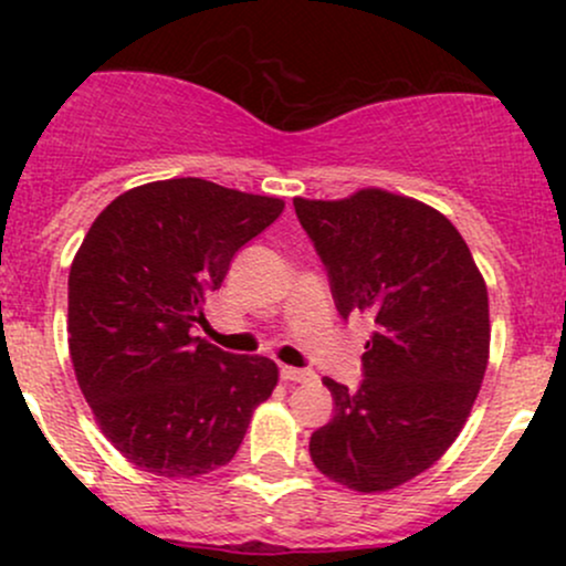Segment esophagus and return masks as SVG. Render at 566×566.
I'll return each instance as SVG.
<instances>
[{"label":"esophagus","mask_w":566,"mask_h":566,"mask_svg":"<svg viewBox=\"0 0 566 566\" xmlns=\"http://www.w3.org/2000/svg\"><path fill=\"white\" fill-rule=\"evenodd\" d=\"M282 380H287V382H308V380H314V373H311V369L282 367Z\"/></svg>","instance_id":"1"}]
</instances>
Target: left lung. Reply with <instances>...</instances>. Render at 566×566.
Instances as JSON below:
<instances>
[{
	"instance_id": "obj_1",
	"label": "left lung",
	"mask_w": 566,
	"mask_h": 566,
	"mask_svg": "<svg viewBox=\"0 0 566 566\" xmlns=\"http://www.w3.org/2000/svg\"><path fill=\"white\" fill-rule=\"evenodd\" d=\"M292 205L343 319H375L359 386L324 378L335 415L311 433V460L348 490H394L437 463L476 401L490 359L486 284L458 229L423 201L361 188Z\"/></svg>"
}]
</instances>
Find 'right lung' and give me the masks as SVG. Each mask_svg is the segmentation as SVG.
Listing matches in <instances>:
<instances>
[{
    "label": "right lung",
    "instance_id": "right-lung-1",
    "mask_svg": "<svg viewBox=\"0 0 566 566\" xmlns=\"http://www.w3.org/2000/svg\"><path fill=\"white\" fill-rule=\"evenodd\" d=\"M282 210L276 197L172 178L129 188L90 226L69 274V350L97 426L138 469L191 479L226 465L274 391V361L193 327L233 255Z\"/></svg>",
    "mask_w": 566,
    "mask_h": 566
}]
</instances>
